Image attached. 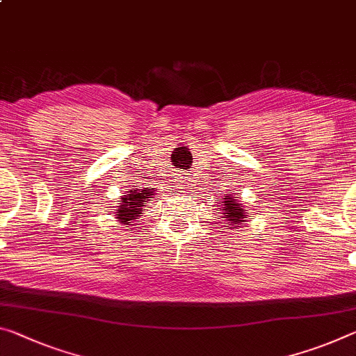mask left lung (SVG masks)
Instances as JSON below:
<instances>
[{
	"label": "left lung",
	"instance_id": "obj_1",
	"mask_svg": "<svg viewBox=\"0 0 356 356\" xmlns=\"http://www.w3.org/2000/svg\"><path fill=\"white\" fill-rule=\"evenodd\" d=\"M233 198H236V196H225V201H223L225 206L222 211H225V213H227L225 218H227L231 225L238 227L239 223L242 225V222H245L244 218H247L245 217L247 212L245 209L242 207L239 202H236Z\"/></svg>",
	"mask_w": 356,
	"mask_h": 356
}]
</instances>
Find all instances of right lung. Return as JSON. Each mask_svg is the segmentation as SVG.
<instances>
[{
	"label": "right lung",
	"instance_id": "1",
	"mask_svg": "<svg viewBox=\"0 0 356 356\" xmlns=\"http://www.w3.org/2000/svg\"><path fill=\"white\" fill-rule=\"evenodd\" d=\"M149 196L150 195L145 190L140 191V193L136 190H133V191H128V196L123 195L122 206L117 207V216H118V220H120V223H125V225L131 223V220L136 218L138 213H140V211H143L144 204H147Z\"/></svg>",
	"mask_w": 356,
	"mask_h": 356
}]
</instances>
